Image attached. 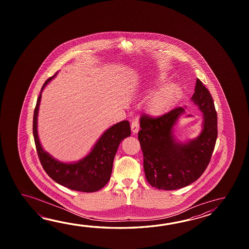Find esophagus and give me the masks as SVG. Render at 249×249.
I'll return each mask as SVG.
<instances>
[{"label":"esophagus","mask_w":249,"mask_h":249,"mask_svg":"<svg viewBox=\"0 0 249 249\" xmlns=\"http://www.w3.org/2000/svg\"><path fill=\"white\" fill-rule=\"evenodd\" d=\"M131 129H132V132H133V133H137V132H139V130H140V124H139L138 120H134V121L132 123Z\"/></svg>","instance_id":"obj_1"}]
</instances>
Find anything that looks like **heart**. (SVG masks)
Segmentation results:
<instances>
[{
	"label": "heart",
	"instance_id": "heart-1",
	"mask_svg": "<svg viewBox=\"0 0 249 249\" xmlns=\"http://www.w3.org/2000/svg\"><path fill=\"white\" fill-rule=\"evenodd\" d=\"M165 77L162 74H158L154 77L155 84H161ZM180 88L175 85H167L159 91L155 92L148 101V109L154 116H160L168 111L180 95Z\"/></svg>",
	"mask_w": 249,
	"mask_h": 249
}]
</instances>
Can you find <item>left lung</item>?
Instances as JSON below:
<instances>
[{"label":"left lung","mask_w":249,"mask_h":249,"mask_svg":"<svg viewBox=\"0 0 249 249\" xmlns=\"http://www.w3.org/2000/svg\"><path fill=\"white\" fill-rule=\"evenodd\" d=\"M203 113L200 134L189 142L176 141L174 126L185 113L176 107L158 117L142 115L138 139L143 152V167L150 185L174 191L190 185L207 169L217 139V113L209 90L196 78L191 98Z\"/></svg>","instance_id":"1"}]
</instances>
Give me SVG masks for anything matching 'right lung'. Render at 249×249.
Returning <instances> with one entry per match:
<instances>
[{"label":"right lung","instance_id":"obj_1","mask_svg":"<svg viewBox=\"0 0 249 249\" xmlns=\"http://www.w3.org/2000/svg\"><path fill=\"white\" fill-rule=\"evenodd\" d=\"M56 74L42 85L34 112L33 133L38 157L47 175L60 185L73 191L94 192L102 189L110 179L113 161L119 144L131 135L130 123L124 120L108 128L84 159L75 163H62L43 150L37 132V117L42 91Z\"/></svg>","mask_w":249,"mask_h":249}]
</instances>
